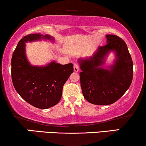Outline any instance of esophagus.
<instances>
[{
  "label": "esophagus",
  "mask_w": 146,
  "mask_h": 146,
  "mask_svg": "<svg viewBox=\"0 0 146 146\" xmlns=\"http://www.w3.org/2000/svg\"><path fill=\"white\" fill-rule=\"evenodd\" d=\"M79 65L78 64H77V63H76L74 65V72H77L79 71Z\"/></svg>",
  "instance_id": "1"
}]
</instances>
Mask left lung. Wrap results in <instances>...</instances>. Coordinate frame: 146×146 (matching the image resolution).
<instances>
[{
  "instance_id": "1",
  "label": "left lung",
  "mask_w": 146,
  "mask_h": 146,
  "mask_svg": "<svg viewBox=\"0 0 146 146\" xmlns=\"http://www.w3.org/2000/svg\"><path fill=\"white\" fill-rule=\"evenodd\" d=\"M107 43L99 47L89 59H79L80 86L84 99L95 105L106 106L118 100L131 86L133 64L125 41L118 36L108 35ZM114 50L117 59L110 70L100 66L105 55Z\"/></svg>"
}]
</instances>
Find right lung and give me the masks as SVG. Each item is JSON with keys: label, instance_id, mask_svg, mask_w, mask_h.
Here are the masks:
<instances>
[{"label": "right lung", "instance_id": "1", "mask_svg": "<svg viewBox=\"0 0 146 146\" xmlns=\"http://www.w3.org/2000/svg\"><path fill=\"white\" fill-rule=\"evenodd\" d=\"M52 40L49 35L31 34L18 42L11 59L13 84L19 95L30 105L37 108H49L59 103L65 82L74 72L72 63L61 65L53 62L44 67L32 66L25 53V42L40 40Z\"/></svg>", "mask_w": 146, "mask_h": 146}]
</instances>
